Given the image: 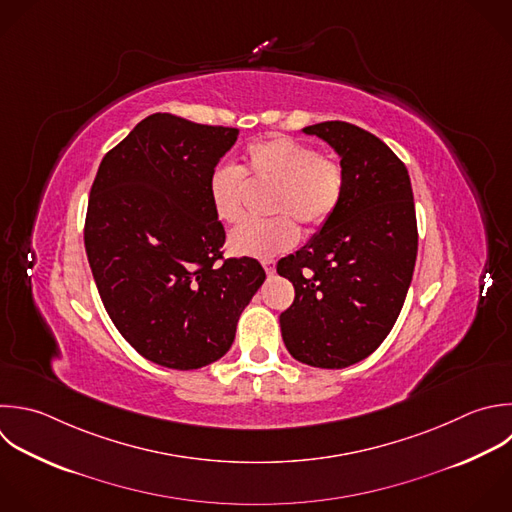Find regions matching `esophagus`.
<instances>
[{
  "label": "esophagus",
  "instance_id": "34e87169",
  "mask_svg": "<svg viewBox=\"0 0 512 512\" xmlns=\"http://www.w3.org/2000/svg\"><path fill=\"white\" fill-rule=\"evenodd\" d=\"M262 266H264V270H266V274H268V276H272V274L276 272V262H274L272 258L262 260Z\"/></svg>",
  "mask_w": 512,
  "mask_h": 512
}]
</instances>
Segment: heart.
Returning a JSON list of instances; mask_svg holds the SVG:
<instances>
[{
  "instance_id": "1",
  "label": "heart",
  "mask_w": 512,
  "mask_h": 512,
  "mask_svg": "<svg viewBox=\"0 0 512 512\" xmlns=\"http://www.w3.org/2000/svg\"><path fill=\"white\" fill-rule=\"evenodd\" d=\"M246 176L270 182L268 220H248L232 230L228 248L236 256L270 258L298 242V220L306 228H320L336 212L344 194V170L338 160L292 138H272L246 150ZM246 182L238 168L218 166L208 180V196L218 220L232 224L244 212Z\"/></svg>"
}]
</instances>
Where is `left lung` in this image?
<instances>
[{
	"label": "left lung",
	"instance_id": "obj_1",
	"mask_svg": "<svg viewBox=\"0 0 512 512\" xmlns=\"http://www.w3.org/2000/svg\"><path fill=\"white\" fill-rule=\"evenodd\" d=\"M302 132L340 156L344 194L318 234L276 266L296 292L280 314L282 340L308 366L346 368L382 344L402 310L418 250L412 186L398 156L354 124Z\"/></svg>",
	"mask_w": 512,
	"mask_h": 512
}]
</instances>
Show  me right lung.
I'll return each instance as SVG.
<instances>
[{
  "mask_svg": "<svg viewBox=\"0 0 512 512\" xmlns=\"http://www.w3.org/2000/svg\"><path fill=\"white\" fill-rule=\"evenodd\" d=\"M236 128L152 114L112 148L92 184L84 242L100 298L144 358L196 370L222 358L266 280L254 258L224 260L208 180Z\"/></svg>",
  "mask_w": 512,
  "mask_h": 512,
  "instance_id": "add662e5",
  "label": "right lung"
}]
</instances>
